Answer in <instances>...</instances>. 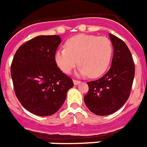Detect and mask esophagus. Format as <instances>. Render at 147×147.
Masks as SVG:
<instances>
[{
    "mask_svg": "<svg viewBox=\"0 0 147 147\" xmlns=\"http://www.w3.org/2000/svg\"><path fill=\"white\" fill-rule=\"evenodd\" d=\"M73 83L75 85H78V84H80V83H81V81H80V80H73Z\"/></svg>",
    "mask_w": 147,
    "mask_h": 147,
    "instance_id": "esophagus-1",
    "label": "esophagus"
}]
</instances>
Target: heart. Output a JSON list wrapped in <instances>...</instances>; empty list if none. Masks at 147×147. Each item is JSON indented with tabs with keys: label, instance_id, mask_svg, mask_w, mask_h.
<instances>
[{
	"label": "heart",
	"instance_id": "obj_1",
	"mask_svg": "<svg viewBox=\"0 0 147 147\" xmlns=\"http://www.w3.org/2000/svg\"><path fill=\"white\" fill-rule=\"evenodd\" d=\"M112 54L113 44L109 38L81 34L67 39L65 48L56 52L55 61L66 74L70 73L79 61L81 75L97 78L107 70Z\"/></svg>",
	"mask_w": 147,
	"mask_h": 147
}]
</instances>
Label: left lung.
<instances>
[{
    "instance_id": "obj_1",
    "label": "left lung",
    "mask_w": 147,
    "mask_h": 147,
    "mask_svg": "<svg viewBox=\"0 0 147 147\" xmlns=\"http://www.w3.org/2000/svg\"><path fill=\"white\" fill-rule=\"evenodd\" d=\"M114 48L111 67L98 80L88 82L84 102L93 113L107 116L117 112L128 99L135 76V64L125 42L109 34Z\"/></svg>"
}]
</instances>
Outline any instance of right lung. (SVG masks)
<instances>
[{
  "instance_id": "1",
  "label": "right lung",
  "mask_w": 147,
  "mask_h": 147,
  "mask_svg": "<svg viewBox=\"0 0 147 147\" xmlns=\"http://www.w3.org/2000/svg\"><path fill=\"white\" fill-rule=\"evenodd\" d=\"M58 35H40L25 42L15 53L11 76L15 94L31 113L50 116L59 110L73 81L55 61Z\"/></svg>"
}]
</instances>
